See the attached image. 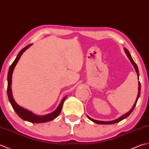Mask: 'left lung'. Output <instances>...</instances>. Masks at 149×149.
I'll return each mask as SVG.
<instances>
[{
  "instance_id": "8db88e82",
  "label": "left lung",
  "mask_w": 149,
  "mask_h": 149,
  "mask_svg": "<svg viewBox=\"0 0 149 149\" xmlns=\"http://www.w3.org/2000/svg\"><path fill=\"white\" fill-rule=\"evenodd\" d=\"M124 50H125V52L126 54L127 55V56H128L129 59L130 60V62L132 63V65L134 66V69H135V71H136V73H137V75H138V79L139 80V70H138V66H137V65L136 64V63L134 62V60H132V57H131V55H130V53L129 52V51L127 50V49H125H125H124ZM140 91H141V84H140V82H139V81H138V94L137 98H136V102H135V103H134V105L132 106V107L131 109H130V110L128 112V113H125V114H123L122 116H120V118H118V119H116V120H113V121H98V120H96L92 119V118H90L89 116H87V118H89V119L90 120H91L92 121H93V122H95V123H97V124H102V125H109V124H113V123H118V122H120V121L123 120L125 119V118L128 117V116H129V115H130V114H131V113L133 111V110H134V109L135 106H136V103H137L139 97V95H140Z\"/></svg>"
}]
</instances>
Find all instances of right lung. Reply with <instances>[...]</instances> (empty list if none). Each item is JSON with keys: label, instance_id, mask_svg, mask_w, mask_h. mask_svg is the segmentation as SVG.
Instances as JSON below:
<instances>
[{"label": "right lung", "instance_id": "1", "mask_svg": "<svg viewBox=\"0 0 149 149\" xmlns=\"http://www.w3.org/2000/svg\"><path fill=\"white\" fill-rule=\"evenodd\" d=\"M31 45L32 44L27 45L26 47H24V49H22L20 51L19 53L18 54L17 56L16 57V58H15V60H14V62L12 63L10 69H9V71L8 74V89H7L8 96V98H9V100H10V104H11L12 107L13 108L15 111L16 112V113L19 115V116H20V118H22V120L28 121L29 122L35 123L47 122V121L54 120V118H56L58 116V114L62 111L63 102H64L65 100L68 96H65L64 98L62 100V101L60 102V104L58 105V106L57 108L53 112H52V113L45 114V115H42V116H40V115H36L34 114L33 113H32L31 111L27 110V109L21 107V106H20L19 104H17V102L15 101V100L13 97V94H12V90H11L12 74H13L14 69L15 68V66H16L17 63H18V62H19V60L20 58V57L22 56L23 53L26 49H28Z\"/></svg>", "mask_w": 149, "mask_h": 149}]
</instances>
